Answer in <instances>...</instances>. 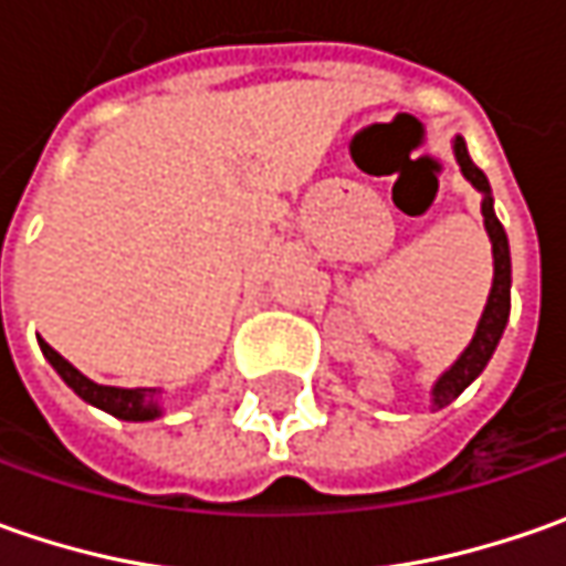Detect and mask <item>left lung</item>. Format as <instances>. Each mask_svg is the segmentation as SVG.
Here are the masks:
<instances>
[{"label": "left lung", "mask_w": 566, "mask_h": 566, "mask_svg": "<svg viewBox=\"0 0 566 566\" xmlns=\"http://www.w3.org/2000/svg\"><path fill=\"white\" fill-rule=\"evenodd\" d=\"M453 157L460 164V172L467 176L472 186L482 191V217H485V229H489L491 239V254H494V280H491L489 302H485V312L479 317V327H475V337L463 349V356L447 368L444 375L438 378V384L431 387V402L441 409L447 402H453L463 390H467L472 380L485 371V365L494 356L501 334L507 327V317H511V245H507V232L501 227V220L494 217V201H491V186L485 179V172L472 164L469 157L467 142L457 135L453 138Z\"/></svg>", "instance_id": "obj_1"}]
</instances>
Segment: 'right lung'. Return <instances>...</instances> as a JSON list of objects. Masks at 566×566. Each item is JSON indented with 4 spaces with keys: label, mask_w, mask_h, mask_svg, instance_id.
<instances>
[{
    "label": "right lung",
    "mask_w": 566,
    "mask_h": 566,
    "mask_svg": "<svg viewBox=\"0 0 566 566\" xmlns=\"http://www.w3.org/2000/svg\"><path fill=\"white\" fill-rule=\"evenodd\" d=\"M40 349H43L46 361L59 371V378L65 380L84 402L97 406V409L116 416V419H125V422H150V419L164 416L157 387H106V384H97L87 375H81L75 365L69 359H62L46 339H40Z\"/></svg>",
    "instance_id": "obj_1"
}]
</instances>
